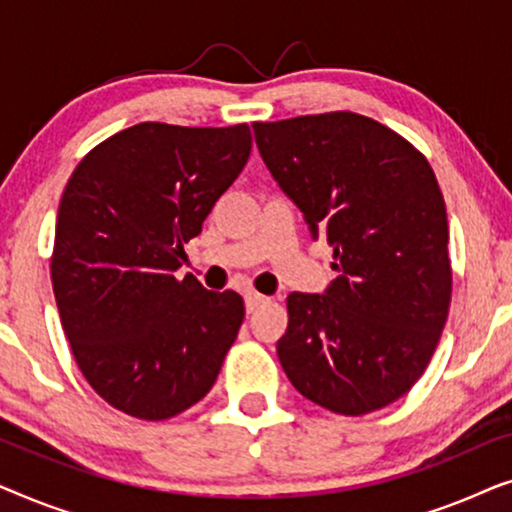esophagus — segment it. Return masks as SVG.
Segmentation results:
<instances>
[{
    "mask_svg": "<svg viewBox=\"0 0 512 512\" xmlns=\"http://www.w3.org/2000/svg\"><path fill=\"white\" fill-rule=\"evenodd\" d=\"M265 303H268V298L261 296V293H254V291H249L247 296H244V305H247V312H256L258 307L265 305Z\"/></svg>",
    "mask_w": 512,
    "mask_h": 512,
    "instance_id": "34e87169",
    "label": "esophagus"
}]
</instances>
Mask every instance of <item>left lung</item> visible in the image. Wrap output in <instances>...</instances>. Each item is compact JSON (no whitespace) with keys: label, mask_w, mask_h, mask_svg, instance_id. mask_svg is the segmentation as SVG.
Wrapping results in <instances>:
<instances>
[{"label":"left lung","mask_w":512,"mask_h":512,"mask_svg":"<svg viewBox=\"0 0 512 512\" xmlns=\"http://www.w3.org/2000/svg\"><path fill=\"white\" fill-rule=\"evenodd\" d=\"M254 135L338 270L324 293L286 298L279 363L321 408L380 410L422 377L450 310V230L436 174L401 135L352 111L254 123Z\"/></svg>","instance_id":"obj_1"}]
</instances>
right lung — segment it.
<instances>
[{
    "label": "right lung",
    "mask_w": 512,
    "mask_h": 512,
    "mask_svg": "<svg viewBox=\"0 0 512 512\" xmlns=\"http://www.w3.org/2000/svg\"><path fill=\"white\" fill-rule=\"evenodd\" d=\"M249 153L247 123H139L95 146L67 181L51 258L55 303L83 377L125 415H179L219 377L244 303L177 270Z\"/></svg>",
    "instance_id": "right-lung-1"
}]
</instances>
